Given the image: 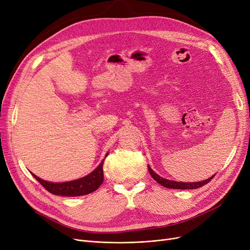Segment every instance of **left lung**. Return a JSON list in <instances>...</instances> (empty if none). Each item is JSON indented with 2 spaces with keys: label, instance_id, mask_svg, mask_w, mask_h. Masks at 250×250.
Returning <instances> with one entry per match:
<instances>
[{
  "label": "left lung",
  "instance_id": "obj_1",
  "mask_svg": "<svg viewBox=\"0 0 250 250\" xmlns=\"http://www.w3.org/2000/svg\"><path fill=\"white\" fill-rule=\"evenodd\" d=\"M148 170H149L151 176L157 182L160 183L161 186H163L164 188H173V189H195V188H199L207 185V183L211 181L214 178V176L216 175V174H214L213 176H211L209 178L202 180V181H199V182H196V181L195 182H181V181L169 180V179L161 177L160 175L155 173L149 165H148Z\"/></svg>",
  "mask_w": 250,
  "mask_h": 250
}]
</instances>
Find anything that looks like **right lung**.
<instances>
[{"mask_svg": "<svg viewBox=\"0 0 250 250\" xmlns=\"http://www.w3.org/2000/svg\"><path fill=\"white\" fill-rule=\"evenodd\" d=\"M107 155L108 153H106L105 157ZM103 162L104 160H102L101 163L88 175L72 181L51 182L39 178L33 173L31 174L47 191H49L52 194L63 196L85 195L95 191L103 182Z\"/></svg>", "mask_w": 250, "mask_h": 250, "instance_id": "obj_1", "label": "right lung"}]
</instances>
